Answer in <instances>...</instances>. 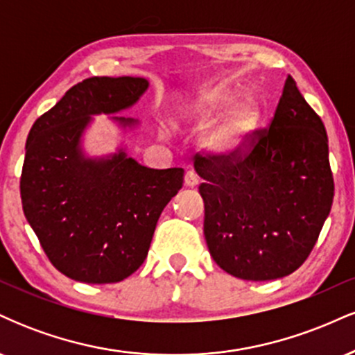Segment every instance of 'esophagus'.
<instances>
[{
    "label": "esophagus",
    "instance_id": "esophagus-1",
    "mask_svg": "<svg viewBox=\"0 0 355 355\" xmlns=\"http://www.w3.org/2000/svg\"><path fill=\"white\" fill-rule=\"evenodd\" d=\"M198 182H200V178H198V175L195 173L193 170H189V172L185 173V185L189 187V189H193V187H197Z\"/></svg>",
    "mask_w": 355,
    "mask_h": 355
}]
</instances>
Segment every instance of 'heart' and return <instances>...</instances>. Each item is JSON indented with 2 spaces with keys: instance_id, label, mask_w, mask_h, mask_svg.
<instances>
[{
  "instance_id": "1",
  "label": "heart",
  "mask_w": 355,
  "mask_h": 355,
  "mask_svg": "<svg viewBox=\"0 0 355 355\" xmlns=\"http://www.w3.org/2000/svg\"><path fill=\"white\" fill-rule=\"evenodd\" d=\"M234 98L232 88H215L205 93L193 107L190 108V121L195 126H207L227 106L220 120L211 126L205 135V145L211 152L230 153L245 144L247 137L259 123L260 105L255 96L245 95L242 98Z\"/></svg>"
}]
</instances>
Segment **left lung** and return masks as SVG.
I'll return each instance as SVG.
<instances>
[{"instance_id": "8db88e82", "label": "left lung", "mask_w": 355, "mask_h": 355, "mask_svg": "<svg viewBox=\"0 0 355 355\" xmlns=\"http://www.w3.org/2000/svg\"><path fill=\"white\" fill-rule=\"evenodd\" d=\"M203 234L227 274L274 280L311 255L332 207L334 177L320 116L287 76L268 128L230 153L195 155Z\"/></svg>"}]
</instances>
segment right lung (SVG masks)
<instances>
[{
    "label": "right lung",
    "instance_id": "add662e5",
    "mask_svg": "<svg viewBox=\"0 0 355 355\" xmlns=\"http://www.w3.org/2000/svg\"><path fill=\"white\" fill-rule=\"evenodd\" d=\"M145 78L93 76L35 121L19 191L24 217L50 262L85 284H113L145 262L162 210L183 185V168H146L123 150L87 160L80 137L89 115L132 107ZM133 125L132 118H115Z\"/></svg>",
    "mask_w": 355,
    "mask_h": 355
}]
</instances>
